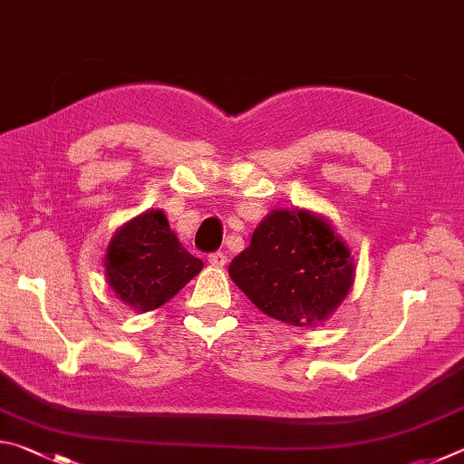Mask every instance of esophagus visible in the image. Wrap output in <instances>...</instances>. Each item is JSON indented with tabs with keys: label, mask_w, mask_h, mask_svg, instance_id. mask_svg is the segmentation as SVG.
Masks as SVG:
<instances>
[{
	"label": "esophagus",
	"mask_w": 464,
	"mask_h": 464,
	"mask_svg": "<svg viewBox=\"0 0 464 464\" xmlns=\"http://www.w3.org/2000/svg\"><path fill=\"white\" fill-rule=\"evenodd\" d=\"M208 264L215 266V268H223V266L227 264V256L223 254V251H215V254L208 256Z\"/></svg>",
	"instance_id": "34e87169"
}]
</instances>
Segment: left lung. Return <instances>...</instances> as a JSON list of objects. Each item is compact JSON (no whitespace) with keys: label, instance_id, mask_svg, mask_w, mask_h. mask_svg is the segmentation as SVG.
<instances>
[{"label":"left lung","instance_id":"8db88e82","mask_svg":"<svg viewBox=\"0 0 464 464\" xmlns=\"http://www.w3.org/2000/svg\"><path fill=\"white\" fill-rule=\"evenodd\" d=\"M229 276L264 315L295 327L324 324L356 276L352 251L324 215L276 208L262 218Z\"/></svg>","mask_w":464,"mask_h":464}]
</instances>
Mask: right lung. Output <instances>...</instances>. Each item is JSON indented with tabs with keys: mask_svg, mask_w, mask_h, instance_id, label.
<instances>
[{
	"mask_svg": "<svg viewBox=\"0 0 464 464\" xmlns=\"http://www.w3.org/2000/svg\"><path fill=\"white\" fill-rule=\"evenodd\" d=\"M202 266L179 243L160 208H149L119 227L104 257L108 286L137 313L166 304L198 276Z\"/></svg>",
	"mask_w": 464,
	"mask_h": 464,
	"instance_id": "obj_1",
	"label": "right lung"
}]
</instances>
